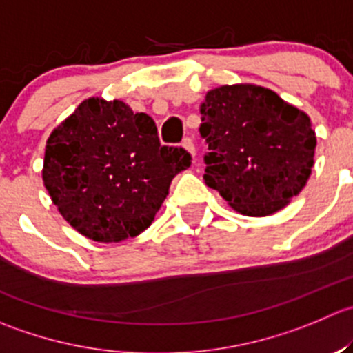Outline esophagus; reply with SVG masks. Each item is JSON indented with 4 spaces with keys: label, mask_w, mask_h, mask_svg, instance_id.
Wrapping results in <instances>:
<instances>
[{
    "label": "esophagus",
    "mask_w": 353,
    "mask_h": 353,
    "mask_svg": "<svg viewBox=\"0 0 353 353\" xmlns=\"http://www.w3.org/2000/svg\"><path fill=\"white\" fill-rule=\"evenodd\" d=\"M183 146L188 150V152L191 153V155L194 157V152H196V150H194L193 139H191V138H184V139H183Z\"/></svg>",
    "instance_id": "obj_1"
}]
</instances>
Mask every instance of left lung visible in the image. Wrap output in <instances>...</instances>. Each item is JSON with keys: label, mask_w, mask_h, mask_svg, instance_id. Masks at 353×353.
Here are the masks:
<instances>
[{"label": "left lung", "mask_w": 353, "mask_h": 353, "mask_svg": "<svg viewBox=\"0 0 353 353\" xmlns=\"http://www.w3.org/2000/svg\"><path fill=\"white\" fill-rule=\"evenodd\" d=\"M200 114L208 146L203 179L234 210L271 215L302 191L316 152L307 114L253 84L208 91Z\"/></svg>", "instance_id": "8db88e82"}]
</instances>
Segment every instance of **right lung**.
Listing matches in <instances>:
<instances>
[{
  "label": "right lung",
  "mask_w": 353,
  "mask_h": 353,
  "mask_svg": "<svg viewBox=\"0 0 353 353\" xmlns=\"http://www.w3.org/2000/svg\"><path fill=\"white\" fill-rule=\"evenodd\" d=\"M190 165L183 146L160 145L150 115L90 98L48 138L43 181L72 228L117 243L152 224L170 181Z\"/></svg>",
  "instance_id": "1"
}]
</instances>
